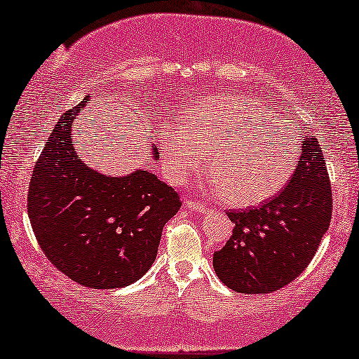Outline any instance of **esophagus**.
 <instances>
[{
  "label": "esophagus",
  "mask_w": 359,
  "mask_h": 359,
  "mask_svg": "<svg viewBox=\"0 0 359 359\" xmlns=\"http://www.w3.org/2000/svg\"><path fill=\"white\" fill-rule=\"evenodd\" d=\"M185 207L189 210H196V212H204V210H207L205 204H202L198 201H192V198H185Z\"/></svg>",
  "instance_id": "1"
}]
</instances>
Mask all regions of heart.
I'll return each mask as SVG.
<instances>
[{
  "label": "heart",
  "instance_id": "1",
  "mask_svg": "<svg viewBox=\"0 0 359 359\" xmlns=\"http://www.w3.org/2000/svg\"><path fill=\"white\" fill-rule=\"evenodd\" d=\"M204 122L189 125L165 138L170 179L182 182L204 163L202 150H214L210 189L232 205L249 207L269 201L286 187L297 163V147L262 123L269 114L259 102L241 95L217 98L204 111Z\"/></svg>",
  "mask_w": 359,
  "mask_h": 359
}]
</instances>
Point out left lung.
I'll list each match as a JSON object with an SVG mask.
<instances>
[{
  "instance_id": "left-lung-1",
  "label": "left lung",
  "mask_w": 359,
  "mask_h": 359,
  "mask_svg": "<svg viewBox=\"0 0 359 359\" xmlns=\"http://www.w3.org/2000/svg\"><path fill=\"white\" fill-rule=\"evenodd\" d=\"M306 133L286 187L262 205L227 212L236 226L226 245L215 250L212 264L232 291L266 294L292 283L330 227L332 194L326 162L318 138Z\"/></svg>"
}]
</instances>
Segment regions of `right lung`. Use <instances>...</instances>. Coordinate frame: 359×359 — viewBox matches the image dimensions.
I'll return each mask as SVG.
<instances>
[{
  "label": "right lung",
  "instance_id": "right-lung-1",
  "mask_svg": "<svg viewBox=\"0 0 359 359\" xmlns=\"http://www.w3.org/2000/svg\"><path fill=\"white\" fill-rule=\"evenodd\" d=\"M86 103L88 97L51 130L33 168L28 217L56 269L85 287H123L154 264L162 229L182 204L154 172L111 177L85 163L72 127Z\"/></svg>",
  "mask_w": 359,
  "mask_h": 359
}]
</instances>
